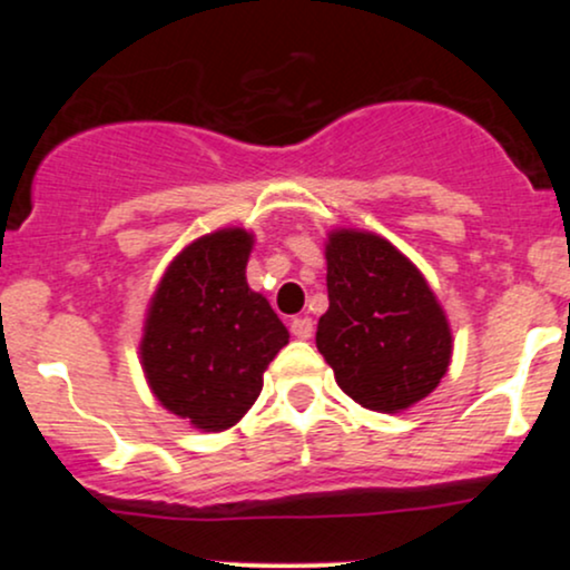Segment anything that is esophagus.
Instances as JSON below:
<instances>
[{"label":"esophagus","instance_id":"1","mask_svg":"<svg viewBox=\"0 0 570 570\" xmlns=\"http://www.w3.org/2000/svg\"><path fill=\"white\" fill-rule=\"evenodd\" d=\"M292 335L299 337V340H307L313 335V322L307 316H297L292 318Z\"/></svg>","mask_w":570,"mask_h":570}]
</instances>
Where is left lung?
Masks as SVG:
<instances>
[{
    "label": "left lung",
    "instance_id": "left-lung-1",
    "mask_svg": "<svg viewBox=\"0 0 570 570\" xmlns=\"http://www.w3.org/2000/svg\"><path fill=\"white\" fill-rule=\"evenodd\" d=\"M330 307L316 345L340 389L375 412H402L440 385L453 332L423 273L375 233L326 240Z\"/></svg>",
    "mask_w": 570,
    "mask_h": 570
}]
</instances>
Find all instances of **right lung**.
Here are the masks:
<instances>
[{"label":"right lung","instance_id":"1","mask_svg":"<svg viewBox=\"0 0 570 570\" xmlns=\"http://www.w3.org/2000/svg\"><path fill=\"white\" fill-rule=\"evenodd\" d=\"M252 233H208L181 248L149 299L141 370L158 402L189 426L225 431L257 402L289 343L271 303L246 284Z\"/></svg>","mask_w":570,"mask_h":570}]
</instances>
